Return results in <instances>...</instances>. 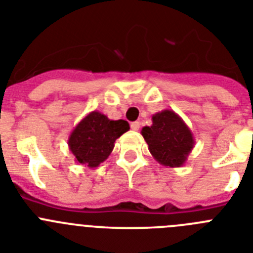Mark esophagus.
Masks as SVG:
<instances>
[{
  "label": "esophagus",
  "mask_w": 253,
  "mask_h": 253,
  "mask_svg": "<svg viewBox=\"0 0 253 253\" xmlns=\"http://www.w3.org/2000/svg\"><path fill=\"white\" fill-rule=\"evenodd\" d=\"M130 128H131V130H139V128H140V124H139V122H133L130 124Z\"/></svg>",
  "instance_id": "1"
}]
</instances>
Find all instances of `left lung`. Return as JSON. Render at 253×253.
<instances>
[{"label": "left lung", "mask_w": 253, "mask_h": 253, "mask_svg": "<svg viewBox=\"0 0 253 253\" xmlns=\"http://www.w3.org/2000/svg\"><path fill=\"white\" fill-rule=\"evenodd\" d=\"M140 133L154 160L172 169L185 165L195 146L193 131L169 109L154 114L151 126H143Z\"/></svg>", "instance_id": "left-lung-1"}]
</instances>
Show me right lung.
Segmentation results:
<instances>
[{"label": "right lung", "mask_w": 253, "mask_h": 253, "mask_svg": "<svg viewBox=\"0 0 253 253\" xmlns=\"http://www.w3.org/2000/svg\"><path fill=\"white\" fill-rule=\"evenodd\" d=\"M129 129L125 120H111L100 111H91L69 134V151L76 162L95 169L110 156L115 140Z\"/></svg>", "instance_id": "add662e5"}]
</instances>
